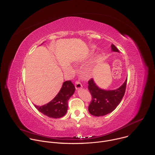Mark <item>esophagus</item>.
<instances>
[{
	"label": "esophagus",
	"instance_id": "obj_1",
	"mask_svg": "<svg viewBox=\"0 0 155 155\" xmlns=\"http://www.w3.org/2000/svg\"><path fill=\"white\" fill-rule=\"evenodd\" d=\"M82 87H83V86L79 81H76L75 82V88H76V89L78 90L80 89H81Z\"/></svg>",
	"mask_w": 155,
	"mask_h": 155
}]
</instances>
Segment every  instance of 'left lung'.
I'll list each match as a JSON object with an SVG mask.
<instances>
[{
    "label": "left lung",
    "mask_w": 155,
    "mask_h": 155,
    "mask_svg": "<svg viewBox=\"0 0 155 155\" xmlns=\"http://www.w3.org/2000/svg\"><path fill=\"white\" fill-rule=\"evenodd\" d=\"M111 50L119 52L117 47L111 44ZM127 78L119 87L113 90H107L99 87L94 79L88 81V89L92 100L88 107L89 113L94 116H104L113 111L119 105L125 94Z\"/></svg>",
    "instance_id": "1"
}]
</instances>
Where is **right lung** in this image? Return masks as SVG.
I'll list each match as a JSON object with an SVG mask.
<instances>
[{"label": "right lung", "mask_w": 155, "mask_h": 155, "mask_svg": "<svg viewBox=\"0 0 155 155\" xmlns=\"http://www.w3.org/2000/svg\"><path fill=\"white\" fill-rule=\"evenodd\" d=\"M75 87L71 81H66L58 94L48 104L35 107L37 110L50 118L58 119L63 117L68 111V102L70 97L74 94Z\"/></svg>", "instance_id": "add662e5"}]
</instances>
